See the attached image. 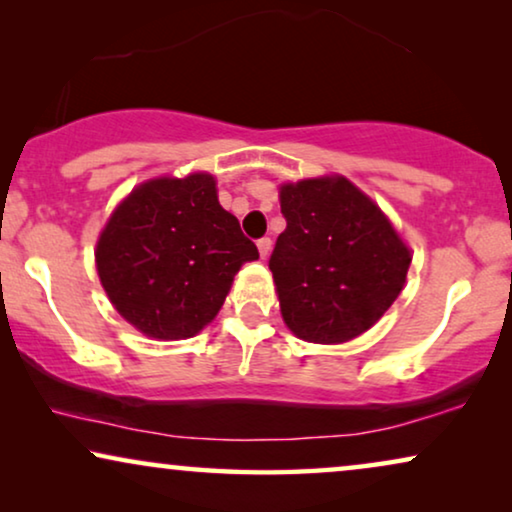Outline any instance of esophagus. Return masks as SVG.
<instances>
[{
    "label": "esophagus",
    "instance_id": "obj_1",
    "mask_svg": "<svg viewBox=\"0 0 512 512\" xmlns=\"http://www.w3.org/2000/svg\"><path fill=\"white\" fill-rule=\"evenodd\" d=\"M256 244H258V254H261V258H268L270 249H272V240H270V237H261V240H258Z\"/></svg>",
    "mask_w": 512,
    "mask_h": 512
}]
</instances>
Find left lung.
<instances>
[{"mask_svg": "<svg viewBox=\"0 0 512 512\" xmlns=\"http://www.w3.org/2000/svg\"><path fill=\"white\" fill-rule=\"evenodd\" d=\"M279 205L286 230L268 265L286 326L321 345L368 331L403 291L412 261L387 216L345 177L286 184Z\"/></svg>", "mask_w": 512, "mask_h": 512, "instance_id": "8db88e82", "label": "left lung"}]
</instances>
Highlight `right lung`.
<instances>
[{
    "label": "right lung",
    "mask_w": 512,
    "mask_h": 512,
    "mask_svg": "<svg viewBox=\"0 0 512 512\" xmlns=\"http://www.w3.org/2000/svg\"><path fill=\"white\" fill-rule=\"evenodd\" d=\"M256 244L216 198L209 174L135 188L97 242L100 282L123 319L158 340H184L221 310Z\"/></svg>",
    "instance_id": "right-lung-1"
}]
</instances>
